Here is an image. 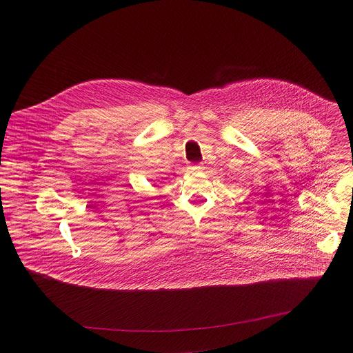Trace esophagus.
I'll return each instance as SVG.
<instances>
[{
    "mask_svg": "<svg viewBox=\"0 0 353 353\" xmlns=\"http://www.w3.org/2000/svg\"><path fill=\"white\" fill-rule=\"evenodd\" d=\"M189 169H190L192 172H200V170H201V165H190Z\"/></svg>",
    "mask_w": 353,
    "mask_h": 353,
    "instance_id": "34e87169",
    "label": "esophagus"
}]
</instances>
